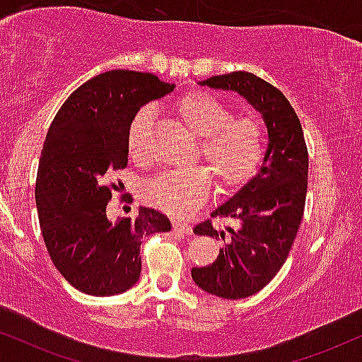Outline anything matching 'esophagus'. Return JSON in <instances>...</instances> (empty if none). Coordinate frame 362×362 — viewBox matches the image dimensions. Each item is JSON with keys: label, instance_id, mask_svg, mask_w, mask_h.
Returning <instances> with one entry per match:
<instances>
[{"label": "esophagus", "instance_id": "1", "mask_svg": "<svg viewBox=\"0 0 362 362\" xmlns=\"http://www.w3.org/2000/svg\"><path fill=\"white\" fill-rule=\"evenodd\" d=\"M172 224H173V230L175 231H180V233H184V235L192 233V226H190L189 223L180 221V219H173Z\"/></svg>", "mask_w": 362, "mask_h": 362}]
</instances>
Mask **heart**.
<instances>
[{"mask_svg":"<svg viewBox=\"0 0 362 362\" xmlns=\"http://www.w3.org/2000/svg\"><path fill=\"white\" fill-rule=\"evenodd\" d=\"M177 117L199 138V158L206 163L221 189H235L253 175L267 146V132L250 115L231 117L226 103L206 91H194L178 98ZM151 109H141L129 127V151L132 158L146 155ZM213 192V178L202 168L170 172L149 182L144 199L172 216H189L204 206Z\"/></svg>","mask_w":362,"mask_h":362,"instance_id":"b5f03b06","label":"heart"}]
</instances>
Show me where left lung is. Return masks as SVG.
<instances>
[{
	"instance_id": "obj_1",
	"label": "left lung",
	"mask_w": 362,
	"mask_h": 362,
	"mask_svg": "<svg viewBox=\"0 0 362 362\" xmlns=\"http://www.w3.org/2000/svg\"><path fill=\"white\" fill-rule=\"evenodd\" d=\"M201 85L231 90L262 114L269 132L264 163L257 175L211 218L236 219L230 240L206 267H194L192 279L206 293L224 300H243L259 293L279 272L296 238L308 189V149L296 112L281 90L253 73L235 71L207 78ZM195 235L224 238L211 219L194 228Z\"/></svg>"
}]
</instances>
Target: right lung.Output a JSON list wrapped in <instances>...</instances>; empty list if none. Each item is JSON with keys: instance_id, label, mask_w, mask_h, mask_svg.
I'll return each instance as SVG.
<instances>
[{"instance_id": "add662e5", "label": "right lung", "mask_w": 362, "mask_h": 362, "mask_svg": "<svg viewBox=\"0 0 362 362\" xmlns=\"http://www.w3.org/2000/svg\"><path fill=\"white\" fill-rule=\"evenodd\" d=\"M173 88L151 73H102L69 95L49 127L35 182L40 231L56 269L81 293L131 289L141 276V240L172 228L149 207L112 221L107 206L117 185L107 178L127 167L138 110Z\"/></svg>"}]
</instances>
